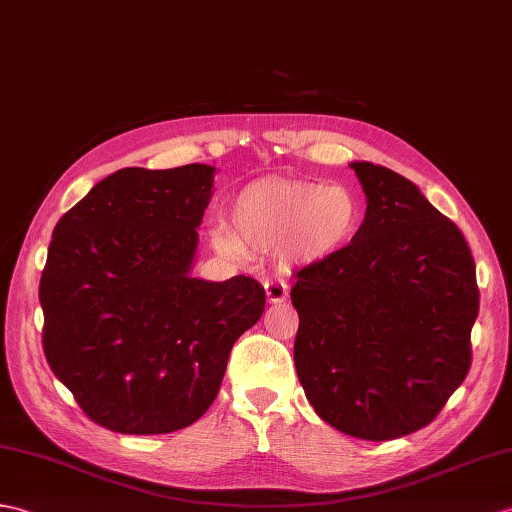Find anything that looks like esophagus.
<instances>
[{
  "instance_id": "obj_1",
  "label": "esophagus",
  "mask_w": 512,
  "mask_h": 512,
  "mask_svg": "<svg viewBox=\"0 0 512 512\" xmlns=\"http://www.w3.org/2000/svg\"><path fill=\"white\" fill-rule=\"evenodd\" d=\"M266 299L270 303H281L288 299V285H285L283 281H266Z\"/></svg>"
}]
</instances>
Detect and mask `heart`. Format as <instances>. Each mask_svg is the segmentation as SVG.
<instances>
[{"label": "heart", "mask_w": 512, "mask_h": 512, "mask_svg": "<svg viewBox=\"0 0 512 512\" xmlns=\"http://www.w3.org/2000/svg\"><path fill=\"white\" fill-rule=\"evenodd\" d=\"M360 224V198L347 185L259 178L235 194L229 229H213L211 244L229 257L281 253L290 264H314L347 248Z\"/></svg>", "instance_id": "1"}]
</instances>
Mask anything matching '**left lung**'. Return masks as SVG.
<instances>
[{
	"instance_id": "left-lung-1",
	"label": "left lung",
	"mask_w": 512,
	"mask_h": 512,
	"mask_svg": "<svg viewBox=\"0 0 512 512\" xmlns=\"http://www.w3.org/2000/svg\"><path fill=\"white\" fill-rule=\"evenodd\" d=\"M351 168L366 216L347 248L294 275V364L320 419L390 441L432 423L465 382L480 292L467 240L417 185Z\"/></svg>"
}]
</instances>
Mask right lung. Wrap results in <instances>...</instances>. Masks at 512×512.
Wrapping results in <instances>:
<instances>
[{"label":"right lung","instance_id":"add662e5","mask_svg":"<svg viewBox=\"0 0 512 512\" xmlns=\"http://www.w3.org/2000/svg\"><path fill=\"white\" fill-rule=\"evenodd\" d=\"M216 168H124L58 220L39 285L43 351L87 417L168 434L216 399L235 340L264 314L244 275L192 270Z\"/></svg>","mask_w":512,"mask_h":512}]
</instances>
